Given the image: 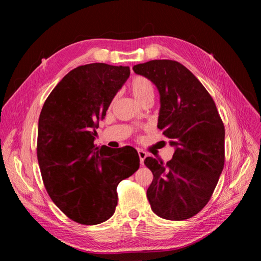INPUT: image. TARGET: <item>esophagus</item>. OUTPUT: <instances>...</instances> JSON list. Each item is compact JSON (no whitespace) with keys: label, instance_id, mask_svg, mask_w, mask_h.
Instances as JSON below:
<instances>
[{"label":"esophagus","instance_id":"1","mask_svg":"<svg viewBox=\"0 0 261 261\" xmlns=\"http://www.w3.org/2000/svg\"><path fill=\"white\" fill-rule=\"evenodd\" d=\"M138 155H139V159H140V164L143 165V164H144V161H145V159H146L148 154L144 151V150L139 149V150H138Z\"/></svg>","mask_w":261,"mask_h":261}]
</instances>
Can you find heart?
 <instances>
[{"label": "heart", "mask_w": 261, "mask_h": 261, "mask_svg": "<svg viewBox=\"0 0 261 261\" xmlns=\"http://www.w3.org/2000/svg\"><path fill=\"white\" fill-rule=\"evenodd\" d=\"M128 89L132 96L135 98L140 106L148 101H152L154 98L153 84L148 78L143 76H135L128 84Z\"/></svg>", "instance_id": "obj_1"}]
</instances>
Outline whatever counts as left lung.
Masks as SVG:
<instances>
[{
	"mask_svg": "<svg viewBox=\"0 0 261 261\" xmlns=\"http://www.w3.org/2000/svg\"><path fill=\"white\" fill-rule=\"evenodd\" d=\"M133 69L159 91L158 128L174 147L165 164L152 156L145 159L153 174L147 198L160 218L189 219L206 206L222 173L224 125L209 92L180 63L152 60Z\"/></svg>",
	"mask_w": 261,
	"mask_h": 261,
	"instance_id": "obj_1",
	"label": "left lung"
}]
</instances>
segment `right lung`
I'll return each mask as SVG.
<instances>
[{
	"label": "right lung",
	"instance_id": "add662e5",
	"mask_svg": "<svg viewBox=\"0 0 261 261\" xmlns=\"http://www.w3.org/2000/svg\"><path fill=\"white\" fill-rule=\"evenodd\" d=\"M128 66L92 63L63 77L39 116L37 155L46 192L73 221L93 225L113 216L116 188L139 168L136 149L94 146L99 121L128 80Z\"/></svg>",
	"mask_w": 261,
	"mask_h": 261
}]
</instances>
